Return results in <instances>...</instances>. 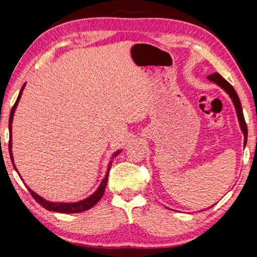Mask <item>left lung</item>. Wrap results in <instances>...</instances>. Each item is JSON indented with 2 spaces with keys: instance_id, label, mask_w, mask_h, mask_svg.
Wrapping results in <instances>:
<instances>
[{
  "instance_id": "left-lung-1",
  "label": "left lung",
  "mask_w": 257,
  "mask_h": 257,
  "mask_svg": "<svg viewBox=\"0 0 257 257\" xmlns=\"http://www.w3.org/2000/svg\"><path fill=\"white\" fill-rule=\"evenodd\" d=\"M207 79L212 82H214V84L219 87H221V88H222L224 92L229 95V97L231 98L233 106L236 108V114L239 121V125H240V129L243 134V146H245L247 143V134H248V132H247V125L245 122V119H243L241 104H240V101H239V97L236 93V90H234L233 87L230 85L222 76H220L219 73H212V75L207 77Z\"/></svg>"
}]
</instances>
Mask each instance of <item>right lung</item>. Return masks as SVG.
<instances>
[{"instance_id":"add662e5","label":"right lung","mask_w":257,"mask_h":257,"mask_svg":"<svg viewBox=\"0 0 257 257\" xmlns=\"http://www.w3.org/2000/svg\"><path fill=\"white\" fill-rule=\"evenodd\" d=\"M25 86H26V82L23 85L20 89V93L18 95V98H17V101L15 103L14 107H12L11 113H10V118H9V135H10V141H9V153H10V159H11V162L14 164V168L15 170L18 173L20 179L23 180V178H21L20 173L18 171V169L16 168V164H15V160H14V153H12V121H14V116H15V112H16V108L18 106L19 101H20V97L21 95H23V92L25 89ZM122 150H118L114 153L112 154L111 156V161L108 162L107 164V168H106V173L105 176L103 177V179L101 181V184H99L98 188L94 191L92 195H89L88 197H86L84 199H81V201H78V202H72V203H67V202H52V201H47L44 197H42L41 195H38L35 193L34 190H32L29 188V187L26 185L27 187L28 190L30 191V194H32V196L34 197L35 201H36L40 205H42L44 208L49 211H53V212H58V213H80V212H84L89 210V208H92L95 204L98 203L99 199L102 198L103 194H104V190H105V187L107 184V178H108V171H110V168H111V164H112V159H114L116 155H119ZM24 181V180H23Z\"/></svg>"}]
</instances>
